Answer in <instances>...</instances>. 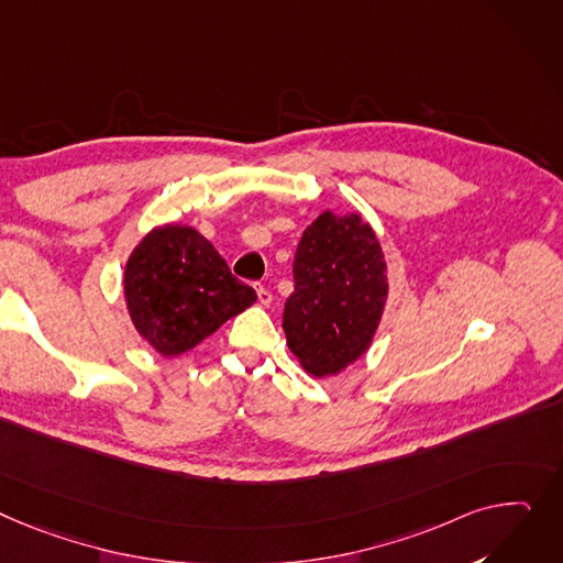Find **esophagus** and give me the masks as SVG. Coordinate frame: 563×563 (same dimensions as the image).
<instances>
[{"mask_svg":"<svg viewBox=\"0 0 563 563\" xmlns=\"http://www.w3.org/2000/svg\"><path fill=\"white\" fill-rule=\"evenodd\" d=\"M255 291H257V301H260L262 306H269V303H272V291H269V287L257 285Z\"/></svg>","mask_w":563,"mask_h":563,"instance_id":"34e87169","label":"esophagus"}]
</instances>
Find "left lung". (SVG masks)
Wrapping results in <instances>:
<instances>
[{
	"instance_id": "1",
	"label": "left lung",
	"mask_w": 563,
	"mask_h": 563,
	"mask_svg": "<svg viewBox=\"0 0 563 563\" xmlns=\"http://www.w3.org/2000/svg\"><path fill=\"white\" fill-rule=\"evenodd\" d=\"M291 272L287 346L312 376H334L366 353L380 323L387 298L380 242L360 214L328 210L303 231Z\"/></svg>"
}]
</instances>
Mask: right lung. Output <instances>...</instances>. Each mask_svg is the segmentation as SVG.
<instances>
[{
  "label": "right lung",
  "instance_id": "1",
  "mask_svg": "<svg viewBox=\"0 0 563 563\" xmlns=\"http://www.w3.org/2000/svg\"><path fill=\"white\" fill-rule=\"evenodd\" d=\"M124 291L137 332L165 357L190 351L257 298L203 235L172 223L135 246Z\"/></svg>",
  "mask_w": 563,
  "mask_h": 563
}]
</instances>
